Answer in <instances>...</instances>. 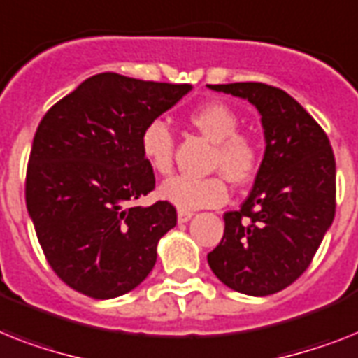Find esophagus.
<instances>
[{"label": "esophagus", "instance_id": "obj_1", "mask_svg": "<svg viewBox=\"0 0 358 358\" xmlns=\"http://www.w3.org/2000/svg\"><path fill=\"white\" fill-rule=\"evenodd\" d=\"M193 211H184V209H178V222L180 224H184L187 220L193 219Z\"/></svg>", "mask_w": 358, "mask_h": 358}]
</instances>
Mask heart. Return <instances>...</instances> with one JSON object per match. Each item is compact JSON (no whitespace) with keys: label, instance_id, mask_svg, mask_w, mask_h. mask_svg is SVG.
Returning a JSON list of instances; mask_svg holds the SVG:
<instances>
[{"label":"heart","instance_id":"b5f03b06","mask_svg":"<svg viewBox=\"0 0 358 358\" xmlns=\"http://www.w3.org/2000/svg\"><path fill=\"white\" fill-rule=\"evenodd\" d=\"M189 124L215 143L211 169H217L235 185L254 178L261 164L259 145L250 134L239 130V115L224 103H206L189 113ZM139 149L154 173L169 174L173 169L174 138L162 119L145 124L139 136ZM159 196L184 211L217 208L228 199V187L220 174L193 178L173 176L159 185Z\"/></svg>","mask_w":358,"mask_h":358}]
</instances>
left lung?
Returning <instances> with one entry per match:
<instances>
[{"label":"left lung","mask_w":358,"mask_h":358,"mask_svg":"<svg viewBox=\"0 0 358 358\" xmlns=\"http://www.w3.org/2000/svg\"><path fill=\"white\" fill-rule=\"evenodd\" d=\"M208 88L254 104L266 143L254 187L239 211L224 213V235L208 263L229 289L275 294L307 270L333 224V149L320 124L283 90L263 83Z\"/></svg>","instance_id":"obj_1"}]
</instances>
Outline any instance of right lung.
Masks as SVG:
<instances>
[{
  "label": "right lung",
  "instance_id": "obj_1",
  "mask_svg": "<svg viewBox=\"0 0 358 358\" xmlns=\"http://www.w3.org/2000/svg\"><path fill=\"white\" fill-rule=\"evenodd\" d=\"M191 88L99 73L38 124L25 180L29 217L55 274L80 294L117 298L154 268L176 209L165 200L134 204L156 184L139 136Z\"/></svg>",
  "mask_w": 358,
  "mask_h": 358
}]
</instances>
